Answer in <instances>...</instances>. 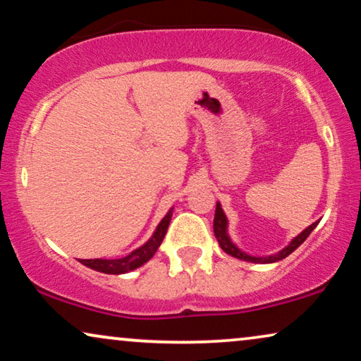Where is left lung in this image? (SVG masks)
<instances>
[{
	"instance_id": "left-lung-1",
	"label": "left lung",
	"mask_w": 361,
	"mask_h": 361,
	"mask_svg": "<svg viewBox=\"0 0 361 361\" xmlns=\"http://www.w3.org/2000/svg\"><path fill=\"white\" fill-rule=\"evenodd\" d=\"M317 224H319V221H315L314 224H310L309 228H305L300 234H297V236L292 239V241L287 244L284 249H281L279 252L271 254V256H266V257H264V256L256 257V256H251V254H246L244 251H241V249H239L236 244L233 243V239L229 238L228 218H226V214H224L223 208H221L219 201L216 203L214 221H213L214 236H216V239H218L221 249H223L226 254H229V256L241 259V261H246V262H254V264H271V262H277V261H282V259H286L287 256H289V254L294 252L295 249L299 247L307 238H309V234L317 228Z\"/></svg>"
}]
</instances>
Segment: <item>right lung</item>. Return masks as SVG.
<instances>
[{
	"label": "right lung",
	"mask_w": 361,
	"mask_h": 361,
	"mask_svg": "<svg viewBox=\"0 0 361 361\" xmlns=\"http://www.w3.org/2000/svg\"><path fill=\"white\" fill-rule=\"evenodd\" d=\"M173 216V208L165 214L160 223H158L157 229L153 231L152 238L148 239L145 244H142L140 247L133 249L130 254L127 256L120 257V259H80V264H84L85 267L94 269L97 272H104V274H127L130 271H135V269L142 267L143 264L150 261V259L155 256L157 249L160 247V244L165 238L168 224H170Z\"/></svg>",
	"instance_id": "obj_1"
}]
</instances>
